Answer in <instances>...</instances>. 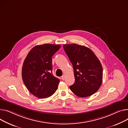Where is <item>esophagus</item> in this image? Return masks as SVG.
<instances>
[{
	"label": "esophagus",
	"mask_w": 128,
	"mask_h": 128,
	"mask_svg": "<svg viewBox=\"0 0 128 128\" xmlns=\"http://www.w3.org/2000/svg\"><path fill=\"white\" fill-rule=\"evenodd\" d=\"M64 78H65V75H64V74H63V75L61 76V79L62 80H64Z\"/></svg>",
	"instance_id": "1"
}]
</instances>
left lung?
<instances>
[{"instance_id":"left-lung-1","label":"left lung","mask_w":128,"mask_h":128,"mask_svg":"<svg viewBox=\"0 0 128 128\" xmlns=\"http://www.w3.org/2000/svg\"><path fill=\"white\" fill-rule=\"evenodd\" d=\"M63 48L74 71L75 82L70 89L78 97L92 95L102 82L103 70L99 59L86 46L72 44L63 45Z\"/></svg>"}]
</instances>
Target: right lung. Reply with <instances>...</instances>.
Here are the masks:
<instances>
[{
    "label": "right lung",
    "mask_w": 128,
    "mask_h": 128,
    "mask_svg": "<svg viewBox=\"0 0 128 128\" xmlns=\"http://www.w3.org/2000/svg\"><path fill=\"white\" fill-rule=\"evenodd\" d=\"M60 47L50 44L37 45L24 59L22 74L23 82L32 94L38 98L50 97L58 88L60 80L52 73V57Z\"/></svg>",
    "instance_id": "add662e5"
}]
</instances>
